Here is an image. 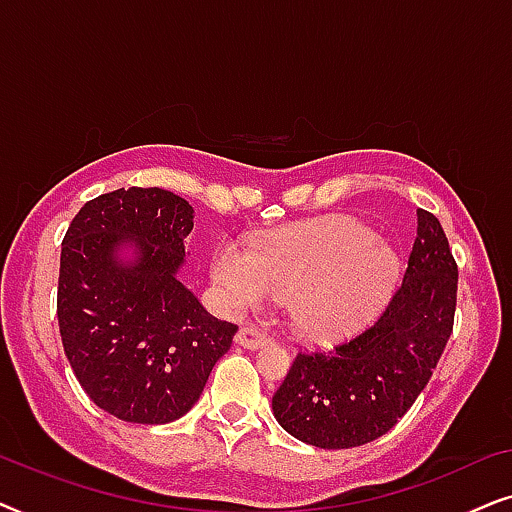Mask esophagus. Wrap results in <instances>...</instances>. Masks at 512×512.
Here are the masks:
<instances>
[{
    "mask_svg": "<svg viewBox=\"0 0 512 512\" xmlns=\"http://www.w3.org/2000/svg\"><path fill=\"white\" fill-rule=\"evenodd\" d=\"M235 342L237 345H242L244 349H258V347H263L265 342H270V338H268V333L261 331L258 326H242L235 335Z\"/></svg>",
    "mask_w": 512,
    "mask_h": 512,
    "instance_id": "obj_1",
    "label": "esophagus"
}]
</instances>
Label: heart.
<instances>
[{
  "instance_id": "obj_1",
  "label": "heart",
  "mask_w": 512,
  "mask_h": 512,
  "mask_svg": "<svg viewBox=\"0 0 512 512\" xmlns=\"http://www.w3.org/2000/svg\"><path fill=\"white\" fill-rule=\"evenodd\" d=\"M401 263L375 230L354 219L305 223L254 242H223L212 277L235 310L289 300L293 326L310 340H335L377 317Z\"/></svg>"
}]
</instances>
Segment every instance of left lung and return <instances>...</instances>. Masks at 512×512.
Here are the masks:
<instances>
[{
  "label": "left lung",
  "mask_w": 512,
  "mask_h": 512,
  "mask_svg": "<svg viewBox=\"0 0 512 512\" xmlns=\"http://www.w3.org/2000/svg\"><path fill=\"white\" fill-rule=\"evenodd\" d=\"M459 270L440 221L417 209L403 284L380 319L331 352H298L272 412L307 445L347 450L394 429L417 401L452 335Z\"/></svg>",
  "instance_id": "obj_1"
}]
</instances>
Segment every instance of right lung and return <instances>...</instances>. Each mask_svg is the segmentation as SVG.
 <instances>
[{
    "label": "right lung",
    "mask_w": 512,
    "mask_h": 512,
    "mask_svg": "<svg viewBox=\"0 0 512 512\" xmlns=\"http://www.w3.org/2000/svg\"><path fill=\"white\" fill-rule=\"evenodd\" d=\"M193 207L163 188L97 195L60 251L58 326L90 401L135 424H167L198 401L237 326L209 314L177 279ZM136 247V261L117 251Z\"/></svg>",
    "instance_id": "obj_1"
}]
</instances>
